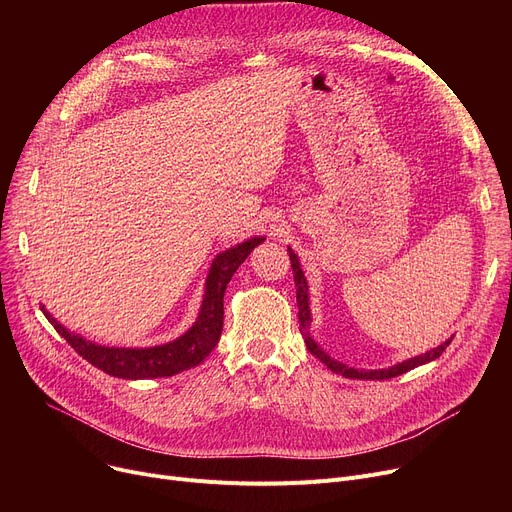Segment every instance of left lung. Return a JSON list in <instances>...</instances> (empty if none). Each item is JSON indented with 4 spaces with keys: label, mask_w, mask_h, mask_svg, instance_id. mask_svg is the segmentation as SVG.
Wrapping results in <instances>:
<instances>
[{
    "label": "left lung",
    "mask_w": 512,
    "mask_h": 512,
    "mask_svg": "<svg viewBox=\"0 0 512 512\" xmlns=\"http://www.w3.org/2000/svg\"><path fill=\"white\" fill-rule=\"evenodd\" d=\"M288 255H290V265H292V274H294V286H297V305H299V321H301V334L305 338V344L309 351L324 363L328 365V369H332L334 373H340L344 375V378H351V380H390V378H396V375L400 373H407L419 365H425L429 361L438 359L444 351L446 346L452 342V338H448L444 344L432 348V351H427L419 357H413V359H407L402 363H396L392 367H386V369H371V371H365V369H355V367H348L336 359H332L326 351H321V346L309 336V326H311V309H309V286H307V278L301 270V263H299V257L297 253H294L290 247H288Z\"/></svg>",
    "instance_id": "1"
}]
</instances>
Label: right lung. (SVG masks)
Segmentation results:
<instances>
[{"label":"right lung","mask_w":512,"mask_h":512,"mask_svg":"<svg viewBox=\"0 0 512 512\" xmlns=\"http://www.w3.org/2000/svg\"><path fill=\"white\" fill-rule=\"evenodd\" d=\"M265 238L255 236L240 245L220 253L213 259L207 282L205 294L199 317L193 328L184 332L180 338L149 346V348H116V346H101L83 336H78L66 330L60 321L53 317L45 307L41 311L49 319V324L56 328V332L74 348V351L87 359L97 369L105 371L107 375L122 380H147V378H168L184 369L197 367L215 346L220 342L222 328H224V292L228 282L232 280L238 265L249 257V253L261 245Z\"/></svg>","instance_id":"right-lung-1"}]
</instances>
